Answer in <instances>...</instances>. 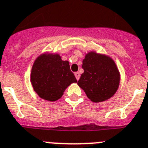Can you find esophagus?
<instances>
[{
  "instance_id": "34e87169",
  "label": "esophagus",
  "mask_w": 148,
  "mask_h": 148,
  "mask_svg": "<svg viewBox=\"0 0 148 148\" xmlns=\"http://www.w3.org/2000/svg\"><path fill=\"white\" fill-rule=\"evenodd\" d=\"M75 78H76V79L78 80V79H79V78H80V73H78V72H76V73H75Z\"/></svg>"
}]
</instances>
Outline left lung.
Returning a JSON list of instances; mask_svg holds the SVG:
<instances>
[{"instance_id":"8db88e82","label":"left lung","mask_w":148,"mask_h":148,"mask_svg":"<svg viewBox=\"0 0 148 148\" xmlns=\"http://www.w3.org/2000/svg\"><path fill=\"white\" fill-rule=\"evenodd\" d=\"M84 73L78 85L94 103L111 98L118 89L120 74L111 57L95 51L89 52L83 60Z\"/></svg>"}]
</instances>
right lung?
Listing matches in <instances>:
<instances>
[{"label": "right lung", "instance_id": "obj_1", "mask_svg": "<svg viewBox=\"0 0 148 148\" xmlns=\"http://www.w3.org/2000/svg\"><path fill=\"white\" fill-rule=\"evenodd\" d=\"M31 82L35 92L42 99L56 101L77 80L70 68L68 61L62 60L59 54L42 53L32 66Z\"/></svg>", "mask_w": 148, "mask_h": 148}]
</instances>
